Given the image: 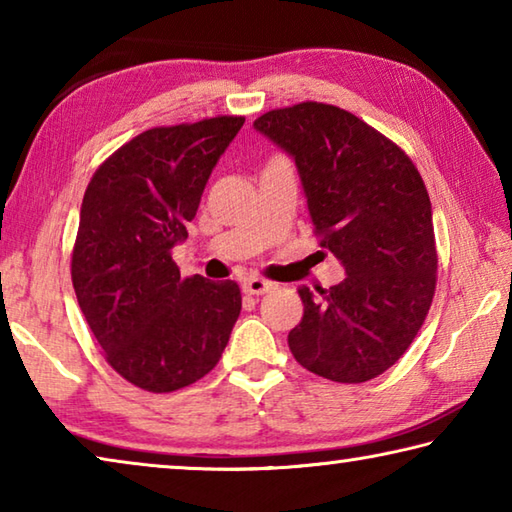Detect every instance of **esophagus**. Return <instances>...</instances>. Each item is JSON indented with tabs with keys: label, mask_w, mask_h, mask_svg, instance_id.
<instances>
[{
	"label": "esophagus",
	"mask_w": 512,
	"mask_h": 512,
	"mask_svg": "<svg viewBox=\"0 0 512 512\" xmlns=\"http://www.w3.org/2000/svg\"><path fill=\"white\" fill-rule=\"evenodd\" d=\"M241 289H244V293H248V296H262V293L273 289V282H268L264 277H257V275H248L244 277V282H241Z\"/></svg>",
	"instance_id": "esophagus-1"
}]
</instances>
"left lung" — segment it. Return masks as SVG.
<instances>
[{
    "instance_id": "left-lung-1",
    "label": "left lung",
    "mask_w": 512,
    "mask_h": 512,
    "mask_svg": "<svg viewBox=\"0 0 512 512\" xmlns=\"http://www.w3.org/2000/svg\"><path fill=\"white\" fill-rule=\"evenodd\" d=\"M253 126L296 160L320 246L348 273L329 289H298L293 357L341 384L375 379L409 350L436 291L424 180L400 146L329 103L277 108Z\"/></svg>"
}]
</instances>
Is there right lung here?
<instances>
[{
    "mask_svg": "<svg viewBox=\"0 0 512 512\" xmlns=\"http://www.w3.org/2000/svg\"><path fill=\"white\" fill-rule=\"evenodd\" d=\"M244 121L151 128L112 153L85 189L76 300L106 361L149 393L205 377L239 318V284L180 277L171 248L187 239L207 178Z\"/></svg>",
    "mask_w": 512,
    "mask_h": 512,
    "instance_id": "right-lung-1",
    "label": "right lung"
}]
</instances>
